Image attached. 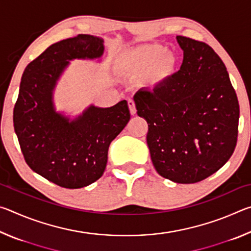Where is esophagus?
Returning a JSON list of instances; mask_svg holds the SVG:
<instances>
[{"label": "esophagus", "mask_w": 251, "mask_h": 251, "mask_svg": "<svg viewBox=\"0 0 251 251\" xmlns=\"http://www.w3.org/2000/svg\"><path fill=\"white\" fill-rule=\"evenodd\" d=\"M128 107H129V112L131 115H135L136 107H135V101L133 100H128Z\"/></svg>", "instance_id": "34e87169"}]
</instances>
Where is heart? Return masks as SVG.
<instances>
[{
  "instance_id": "heart-1",
  "label": "heart",
  "mask_w": 251,
  "mask_h": 251,
  "mask_svg": "<svg viewBox=\"0 0 251 251\" xmlns=\"http://www.w3.org/2000/svg\"><path fill=\"white\" fill-rule=\"evenodd\" d=\"M123 71L134 77H146L147 85L161 86L178 70V57L158 43L142 44L125 50L121 56Z\"/></svg>"
}]
</instances>
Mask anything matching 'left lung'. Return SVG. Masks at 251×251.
<instances>
[{
	"label": "left lung",
	"mask_w": 251,
	"mask_h": 251,
	"mask_svg": "<svg viewBox=\"0 0 251 251\" xmlns=\"http://www.w3.org/2000/svg\"><path fill=\"white\" fill-rule=\"evenodd\" d=\"M180 70L134 96L148 124L147 145L160 176L194 184L222 168L235 151L239 104L226 66L209 45L185 36Z\"/></svg>",
	"instance_id": "8db88e82"
}]
</instances>
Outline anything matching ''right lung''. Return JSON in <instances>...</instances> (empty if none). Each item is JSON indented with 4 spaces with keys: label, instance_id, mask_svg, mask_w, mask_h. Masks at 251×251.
I'll return each mask as SVG.
<instances>
[{
    "label": "right lung",
    "instance_id": "add662e5",
    "mask_svg": "<svg viewBox=\"0 0 251 251\" xmlns=\"http://www.w3.org/2000/svg\"><path fill=\"white\" fill-rule=\"evenodd\" d=\"M103 54V39L78 34L49 46L21 79L13 123L24 159L33 172L64 188L100 179L110 143L129 122L125 100L106 108L90 105L75 118L55 108L54 90L70 61H100Z\"/></svg>",
    "mask_w": 251,
    "mask_h": 251
}]
</instances>
